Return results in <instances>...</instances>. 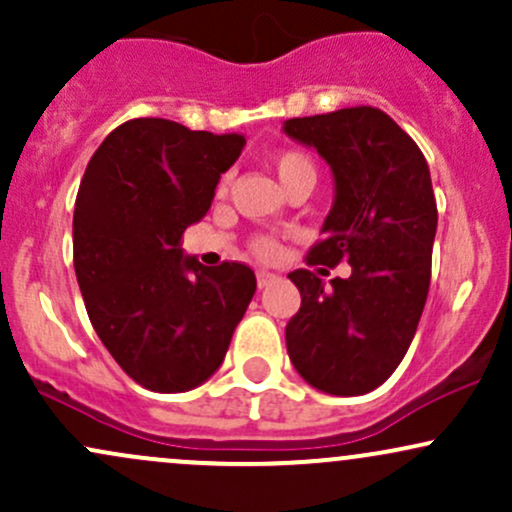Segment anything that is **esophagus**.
<instances>
[{
	"mask_svg": "<svg viewBox=\"0 0 512 512\" xmlns=\"http://www.w3.org/2000/svg\"><path fill=\"white\" fill-rule=\"evenodd\" d=\"M276 279H279V276L272 274V272H264V269L257 272V286H260V289H264V286H269V284H274Z\"/></svg>",
	"mask_w": 512,
	"mask_h": 512,
	"instance_id": "34e87169",
	"label": "esophagus"
}]
</instances>
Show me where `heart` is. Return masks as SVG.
I'll return each mask as SVG.
<instances>
[{"mask_svg": "<svg viewBox=\"0 0 512 512\" xmlns=\"http://www.w3.org/2000/svg\"><path fill=\"white\" fill-rule=\"evenodd\" d=\"M272 166H274L276 178H279V182H281V187L289 185V182L298 180V178H313L315 180L313 161H310L303 151H281V154H276L272 158ZM252 250H255V255L262 257V260H272L276 252H279L274 240H269V238L255 240Z\"/></svg>", "mask_w": 512, "mask_h": 512, "instance_id": "b5f03b06", "label": "heart"}]
</instances>
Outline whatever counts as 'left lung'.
Segmentation results:
<instances>
[{
    "label": "left lung",
    "instance_id": "left-lung-1",
    "mask_svg": "<svg viewBox=\"0 0 512 512\" xmlns=\"http://www.w3.org/2000/svg\"><path fill=\"white\" fill-rule=\"evenodd\" d=\"M284 132L325 158L334 178L332 209L308 262L351 264L330 286L308 269L289 274L301 308L286 325V349L308 385L366 395L395 373L424 313L438 226L428 163L370 105L293 117Z\"/></svg>",
    "mask_w": 512,
    "mask_h": 512
}]
</instances>
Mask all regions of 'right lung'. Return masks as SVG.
I'll return each mask as SVG.
<instances>
[{"instance_id":"1","label":"right lung","mask_w":512,"mask_h":512,"mask_svg":"<svg viewBox=\"0 0 512 512\" xmlns=\"http://www.w3.org/2000/svg\"><path fill=\"white\" fill-rule=\"evenodd\" d=\"M243 146L236 132L137 117L113 129L86 166L74 204L76 281L105 349L151 392L209 380L255 296L248 264L204 267L180 248Z\"/></svg>"}]
</instances>
